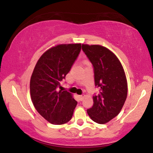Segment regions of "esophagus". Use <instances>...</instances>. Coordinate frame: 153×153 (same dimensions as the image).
Wrapping results in <instances>:
<instances>
[{
  "label": "esophagus",
  "mask_w": 153,
  "mask_h": 153,
  "mask_svg": "<svg viewBox=\"0 0 153 153\" xmlns=\"http://www.w3.org/2000/svg\"><path fill=\"white\" fill-rule=\"evenodd\" d=\"M84 97H85V95H80V96H79V98H80V101H82V100H83Z\"/></svg>",
  "instance_id": "esophagus-1"
}]
</instances>
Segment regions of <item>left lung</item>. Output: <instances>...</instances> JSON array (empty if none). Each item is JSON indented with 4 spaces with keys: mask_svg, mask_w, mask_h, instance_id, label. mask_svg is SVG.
Masks as SVG:
<instances>
[{
    "mask_svg": "<svg viewBox=\"0 0 153 153\" xmlns=\"http://www.w3.org/2000/svg\"><path fill=\"white\" fill-rule=\"evenodd\" d=\"M82 50L93 65L95 85L98 94L93 95V105L87 110L93 121L109 122L118 115L126 102L128 85L120 62L110 50L99 45H82Z\"/></svg>",
    "mask_w": 153,
    "mask_h": 153,
    "instance_id": "1",
    "label": "left lung"
}]
</instances>
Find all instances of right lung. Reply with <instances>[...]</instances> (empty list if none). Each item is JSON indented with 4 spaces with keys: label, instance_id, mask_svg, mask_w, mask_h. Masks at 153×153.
<instances>
[{
    "label": "right lung",
    "instance_id": "add662e5",
    "mask_svg": "<svg viewBox=\"0 0 153 153\" xmlns=\"http://www.w3.org/2000/svg\"><path fill=\"white\" fill-rule=\"evenodd\" d=\"M81 51V44L58 45L37 62L30 82L31 100L37 111L54 125L71 120L77 101L67 91H59Z\"/></svg>",
    "mask_w": 153,
    "mask_h": 153
}]
</instances>
